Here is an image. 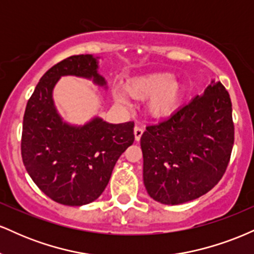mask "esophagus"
<instances>
[{"mask_svg": "<svg viewBox=\"0 0 254 254\" xmlns=\"http://www.w3.org/2000/svg\"><path fill=\"white\" fill-rule=\"evenodd\" d=\"M142 133H143V129H141V127H136L135 129H133V135H135V141L138 142L139 139H141Z\"/></svg>", "mask_w": 254, "mask_h": 254, "instance_id": "34e87169", "label": "esophagus"}]
</instances>
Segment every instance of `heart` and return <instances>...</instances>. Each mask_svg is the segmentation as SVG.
<instances>
[{"instance_id":"obj_1","label":"heart","mask_w":254,"mask_h":254,"mask_svg":"<svg viewBox=\"0 0 254 254\" xmlns=\"http://www.w3.org/2000/svg\"><path fill=\"white\" fill-rule=\"evenodd\" d=\"M131 97L145 100L148 112L154 118H167L182 106L185 95L183 83L171 72L160 71L135 78L127 84ZM113 99L118 104L127 105L129 100L119 90H113Z\"/></svg>"}]
</instances>
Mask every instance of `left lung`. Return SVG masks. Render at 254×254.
<instances>
[{
  "mask_svg": "<svg viewBox=\"0 0 254 254\" xmlns=\"http://www.w3.org/2000/svg\"><path fill=\"white\" fill-rule=\"evenodd\" d=\"M141 137L143 183L156 202L178 205L209 192L226 172L234 144L228 92L211 80L203 94Z\"/></svg>",
  "mask_w": 254,
  "mask_h": 254,
  "instance_id": "1",
  "label": "left lung"
}]
</instances>
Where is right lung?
I'll list each match as a JSON object with an SVG mask.
<instances>
[{
    "label": "right lung",
    "instance_id": "add662e5",
    "mask_svg": "<svg viewBox=\"0 0 254 254\" xmlns=\"http://www.w3.org/2000/svg\"><path fill=\"white\" fill-rule=\"evenodd\" d=\"M93 55L71 56L49 69L26 106L21 155L36 185L55 202L81 206L94 202L109 184L119 156L133 143V122L112 124L94 116L84 124L64 121L54 100L63 76L107 89Z\"/></svg>",
    "mask_w": 254,
    "mask_h": 254
}]
</instances>
